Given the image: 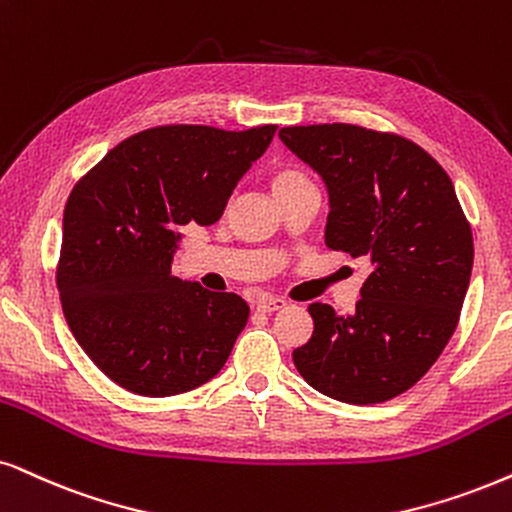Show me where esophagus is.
Wrapping results in <instances>:
<instances>
[{"label": "esophagus", "mask_w": 512, "mask_h": 512, "mask_svg": "<svg viewBox=\"0 0 512 512\" xmlns=\"http://www.w3.org/2000/svg\"><path fill=\"white\" fill-rule=\"evenodd\" d=\"M286 300L283 297H274V295H262L260 302H257V307L262 309V312H276V309H283L286 307Z\"/></svg>", "instance_id": "1"}]
</instances>
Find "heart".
Masks as SVG:
<instances>
[{
	"label": "heart",
	"instance_id": "obj_1",
	"mask_svg": "<svg viewBox=\"0 0 512 512\" xmlns=\"http://www.w3.org/2000/svg\"><path fill=\"white\" fill-rule=\"evenodd\" d=\"M269 184H271V191H274L276 198H283L288 196V193H295V191H302V189H312L314 181L309 179V174L302 170L300 165L295 163H283L271 170V177H269Z\"/></svg>",
	"mask_w": 512,
	"mask_h": 512
}]
</instances>
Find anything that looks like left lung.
Returning a JSON list of instances; mask_svg holds the SVG:
<instances>
[{"label": "left lung", "mask_w": 512, "mask_h": 512, "mask_svg": "<svg viewBox=\"0 0 512 512\" xmlns=\"http://www.w3.org/2000/svg\"><path fill=\"white\" fill-rule=\"evenodd\" d=\"M283 144L331 196L326 245L366 257L352 316L312 302L314 333L293 361L314 390L378 404L430 371L451 340L472 271V231L449 174L394 132L361 125L283 127Z\"/></svg>", "instance_id": "1"}]
</instances>
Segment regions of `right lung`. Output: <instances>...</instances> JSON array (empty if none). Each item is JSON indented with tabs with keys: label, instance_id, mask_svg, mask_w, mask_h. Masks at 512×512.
<instances>
[{
	"label": "right lung",
	"instance_id": "obj_1",
	"mask_svg": "<svg viewBox=\"0 0 512 512\" xmlns=\"http://www.w3.org/2000/svg\"><path fill=\"white\" fill-rule=\"evenodd\" d=\"M274 132L151 127L111 148L73 186L56 286L75 340L115 385L174 397L222 371L248 323V302L179 281L172 252L184 226L224 215Z\"/></svg>",
	"mask_w": 512,
	"mask_h": 512
}]
</instances>
